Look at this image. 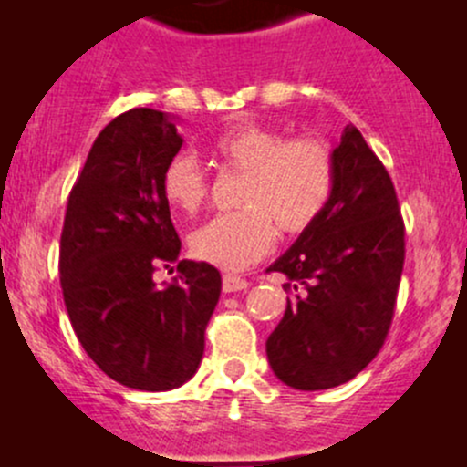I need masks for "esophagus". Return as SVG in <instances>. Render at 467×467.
Returning <instances> with one entry per match:
<instances>
[{
    "instance_id": "34e87169",
    "label": "esophagus",
    "mask_w": 467,
    "mask_h": 467,
    "mask_svg": "<svg viewBox=\"0 0 467 467\" xmlns=\"http://www.w3.org/2000/svg\"><path fill=\"white\" fill-rule=\"evenodd\" d=\"M242 289H248V280H244V277L239 275H223V291L225 294H230V291H242Z\"/></svg>"
}]
</instances>
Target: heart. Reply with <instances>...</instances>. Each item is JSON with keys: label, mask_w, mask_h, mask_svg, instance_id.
Here are the masks:
<instances>
[{"label": "heart", "mask_w": 467, "mask_h": 467, "mask_svg": "<svg viewBox=\"0 0 467 467\" xmlns=\"http://www.w3.org/2000/svg\"><path fill=\"white\" fill-rule=\"evenodd\" d=\"M212 155L246 173L233 214H221L196 228L192 255L225 271H242L262 260L275 233L300 234L312 228L334 192V155L323 140H286L280 130L239 121L212 142ZM162 194L173 210L196 214L207 199V176L192 153L173 155L162 171Z\"/></svg>", "instance_id": "obj_1"}]
</instances>
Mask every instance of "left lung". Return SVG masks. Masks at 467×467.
I'll return each instance as SVG.
<instances>
[{
    "instance_id": "1",
    "label": "left lung",
    "mask_w": 467,
    "mask_h": 467,
    "mask_svg": "<svg viewBox=\"0 0 467 467\" xmlns=\"http://www.w3.org/2000/svg\"><path fill=\"white\" fill-rule=\"evenodd\" d=\"M334 192L317 223L268 271L294 296L266 341L273 373L298 390L346 384L389 334L404 264V223L389 171L348 124L332 149Z\"/></svg>"
}]
</instances>
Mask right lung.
<instances>
[{
	"label": "right lung",
	"mask_w": 467,
	"mask_h": 467,
	"mask_svg": "<svg viewBox=\"0 0 467 467\" xmlns=\"http://www.w3.org/2000/svg\"><path fill=\"white\" fill-rule=\"evenodd\" d=\"M176 117L133 108L89 149L69 192L60 234L65 307L89 359L138 390H171L194 378L221 275L207 262H179L171 285L152 273L181 255L162 194V171L181 150Z\"/></svg>",
	"instance_id": "add662e5"
}]
</instances>
